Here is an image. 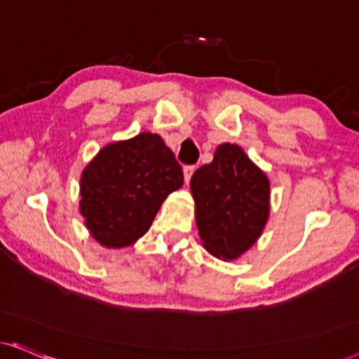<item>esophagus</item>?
I'll return each instance as SVG.
<instances>
[{"mask_svg":"<svg viewBox=\"0 0 359 359\" xmlns=\"http://www.w3.org/2000/svg\"><path fill=\"white\" fill-rule=\"evenodd\" d=\"M195 165H185L184 168V177H185V182L187 184H189L190 182V179H191V175H194V172H195Z\"/></svg>","mask_w":359,"mask_h":359,"instance_id":"1","label":"esophagus"}]
</instances>
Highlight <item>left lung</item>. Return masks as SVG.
I'll return each instance as SVG.
<instances>
[{"mask_svg":"<svg viewBox=\"0 0 359 359\" xmlns=\"http://www.w3.org/2000/svg\"><path fill=\"white\" fill-rule=\"evenodd\" d=\"M190 189L198 233L212 256L231 261L253 247L269 217V180L242 148L219 145Z\"/></svg>","mask_w":359,"mask_h":359,"instance_id":"1","label":"left lung"}]
</instances>
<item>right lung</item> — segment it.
I'll use <instances>...</instances> for the list:
<instances>
[{
  "label": "right lung",
  "mask_w": 359,
  "mask_h": 359,
  "mask_svg": "<svg viewBox=\"0 0 359 359\" xmlns=\"http://www.w3.org/2000/svg\"><path fill=\"white\" fill-rule=\"evenodd\" d=\"M184 184L174 153L156 133L106 145L80 179V214L96 242L124 248L143 237L169 194Z\"/></svg>",
  "instance_id": "1"
}]
</instances>
